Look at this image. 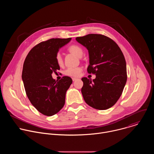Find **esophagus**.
<instances>
[{"label":"esophagus","instance_id":"esophagus-1","mask_svg":"<svg viewBox=\"0 0 154 154\" xmlns=\"http://www.w3.org/2000/svg\"><path fill=\"white\" fill-rule=\"evenodd\" d=\"M76 80H77V79H75V78H72V81H73V82L75 81Z\"/></svg>","mask_w":154,"mask_h":154}]
</instances>
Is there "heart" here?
Wrapping results in <instances>:
<instances>
[{"label":"heart","instance_id":"heart-1","mask_svg":"<svg viewBox=\"0 0 154 154\" xmlns=\"http://www.w3.org/2000/svg\"><path fill=\"white\" fill-rule=\"evenodd\" d=\"M68 51L77 56L78 57H81L83 55V51L82 48L77 45H72L69 46ZM55 60L58 65L62 66L63 64V59L62 55L60 52H58L55 55ZM82 71V68L81 67L75 68H68L64 71V74L72 77H78L80 75Z\"/></svg>","mask_w":154,"mask_h":154}]
</instances>
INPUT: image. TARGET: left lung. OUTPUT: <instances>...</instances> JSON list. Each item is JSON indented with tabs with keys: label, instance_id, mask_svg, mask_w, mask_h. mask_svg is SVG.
<instances>
[{
	"label": "left lung",
	"instance_id": "1",
	"mask_svg": "<svg viewBox=\"0 0 154 154\" xmlns=\"http://www.w3.org/2000/svg\"><path fill=\"white\" fill-rule=\"evenodd\" d=\"M76 40L88 50V73L96 76L93 81L86 77L82 79L83 99L95 109L109 108L121 97L127 82L123 53L112 39L101 34H88L77 37Z\"/></svg>",
	"mask_w": 154,
	"mask_h": 154
}]
</instances>
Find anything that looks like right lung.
I'll return each mask as SVG.
<instances>
[{"label":"right lung","mask_w":154,"mask_h":154,"mask_svg":"<svg viewBox=\"0 0 154 154\" xmlns=\"http://www.w3.org/2000/svg\"><path fill=\"white\" fill-rule=\"evenodd\" d=\"M71 39L52 38L42 41L30 50L25 59L22 79L26 94L35 108L45 116H53L63 107L66 93L72 83L68 76L57 81L52 77L53 72L60 70L56 54Z\"/></svg>","instance_id":"right-lung-1"}]
</instances>
